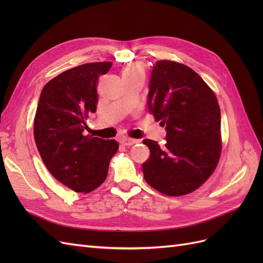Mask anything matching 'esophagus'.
<instances>
[{
	"label": "esophagus",
	"mask_w": 263,
	"mask_h": 263,
	"mask_svg": "<svg viewBox=\"0 0 263 263\" xmlns=\"http://www.w3.org/2000/svg\"><path fill=\"white\" fill-rule=\"evenodd\" d=\"M119 142H121V144L124 146H132L134 144H136L137 140L129 138V137H122L121 139H119Z\"/></svg>",
	"instance_id": "obj_1"
}]
</instances>
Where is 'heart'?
I'll return each instance as SVG.
<instances>
[{
    "mask_svg": "<svg viewBox=\"0 0 263 263\" xmlns=\"http://www.w3.org/2000/svg\"><path fill=\"white\" fill-rule=\"evenodd\" d=\"M145 74V69L140 63H132L123 71V76H142Z\"/></svg>",
    "mask_w": 263,
    "mask_h": 263,
    "instance_id": "heart-1",
    "label": "heart"
}]
</instances>
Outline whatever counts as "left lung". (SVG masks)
<instances>
[{
  "label": "left lung",
  "instance_id": "obj_1",
  "mask_svg": "<svg viewBox=\"0 0 263 263\" xmlns=\"http://www.w3.org/2000/svg\"><path fill=\"white\" fill-rule=\"evenodd\" d=\"M149 89V112L165 125L166 144L142 141L150 150L144 178L164 195L189 194L212 176L220 158L216 95L193 69L171 60L155 63Z\"/></svg>",
  "mask_w": 263,
  "mask_h": 263
}]
</instances>
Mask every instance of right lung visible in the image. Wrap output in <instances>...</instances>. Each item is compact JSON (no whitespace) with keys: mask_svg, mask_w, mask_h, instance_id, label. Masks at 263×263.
I'll use <instances>...</instances> for the list:
<instances>
[{"mask_svg":"<svg viewBox=\"0 0 263 263\" xmlns=\"http://www.w3.org/2000/svg\"><path fill=\"white\" fill-rule=\"evenodd\" d=\"M112 62H92L69 69L47 83L34 119L37 149L54 179L77 193H90L105 181L114 139L85 135L86 119L97 112V87Z\"/></svg>","mask_w":263,"mask_h":263,"instance_id":"right-lung-1","label":"right lung"}]
</instances>
